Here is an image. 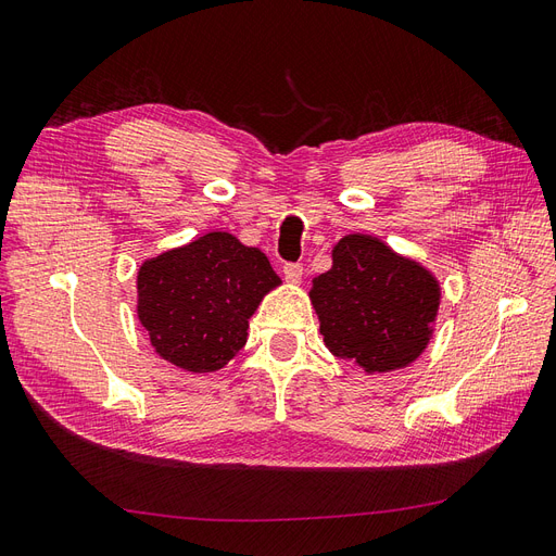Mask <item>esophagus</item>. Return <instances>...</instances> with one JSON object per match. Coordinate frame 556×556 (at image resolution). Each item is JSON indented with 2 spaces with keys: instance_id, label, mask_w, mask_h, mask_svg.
Wrapping results in <instances>:
<instances>
[{
  "instance_id": "1",
  "label": "esophagus",
  "mask_w": 556,
  "mask_h": 556,
  "mask_svg": "<svg viewBox=\"0 0 556 556\" xmlns=\"http://www.w3.org/2000/svg\"><path fill=\"white\" fill-rule=\"evenodd\" d=\"M282 274H285V280H288V282H299L301 276H304V266H301V264H285Z\"/></svg>"
}]
</instances>
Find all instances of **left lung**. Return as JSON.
I'll return each mask as SVG.
<instances>
[{
	"label": "left lung",
	"instance_id": "1",
	"mask_svg": "<svg viewBox=\"0 0 556 556\" xmlns=\"http://www.w3.org/2000/svg\"><path fill=\"white\" fill-rule=\"evenodd\" d=\"M331 355L359 371L390 374L413 364L433 336L441 285L419 262L368 233H348L331 268L308 292Z\"/></svg>",
	"mask_w": 556,
	"mask_h": 556
}]
</instances>
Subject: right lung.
Returning <instances> with one entry per match:
<instances>
[{
    "mask_svg": "<svg viewBox=\"0 0 556 556\" xmlns=\"http://www.w3.org/2000/svg\"><path fill=\"white\" fill-rule=\"evenodd\" d=\"M278 285L260 248L229 231H208L141 264L137 315L162 359L211 374L237 357L248 319Z\"/></svg>",
    "mask_w": 556,
    "mask_h": 556,
    "instance_id": "right-lung-1",
    "label": "right lung"
}]
</instances>
